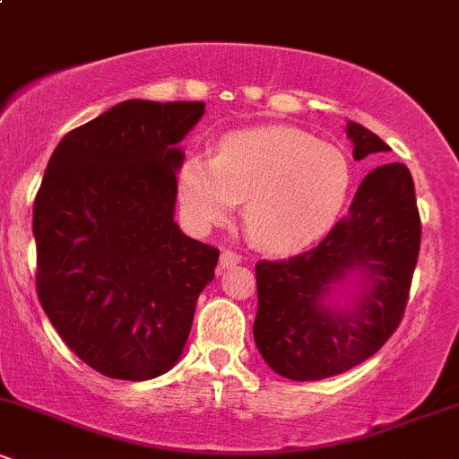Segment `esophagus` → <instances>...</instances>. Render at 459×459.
<instances>
[{
  "instance_id": "obj_1",
  "label": "esophagus",
  "mask_w": 459,
  "mask_h": 459,
  "mask_svg": "<svg viewBox=\"0 0 459 459\" xmlns=\"http://www.w3.org/2000/svg\"><path fill=\"white\" fill-rule=\"evenodd\" d=\"M239 263H241V256L233 250H224L222 255H220V270H229V267L239 265Z\"/></svg>"
}]
</instances>
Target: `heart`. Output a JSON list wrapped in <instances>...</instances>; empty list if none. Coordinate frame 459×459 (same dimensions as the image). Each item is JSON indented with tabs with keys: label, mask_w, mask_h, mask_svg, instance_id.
<instances>
[{
	"label": "heart",
	"mask_w": 459,
	"mask_h": 459,
	"mask_svg": "<svg viewBox=\"0 0 459 459\" xmlns=\"http://www.w3.org/2000/svg\"><path fill=\"white\" fill-rule=\"evenodd\" d=\"M350 187L351 166L339 146L282 125L226 134L215 157L187 155L178 170V200L194 229L222 222L244 198L247 235L270 252L319 239L339 218Z\"/></svg>",
	"instance_id": "b5f03b06"
}]
</instances>
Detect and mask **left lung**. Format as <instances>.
Listing matches in <instances>:
<instances>
[{
    "label": "left lung",
    "mask_w": 459,
    "mask_h": 459,
    "mask_svg": "<svg viewBox=\"0 0 459 459\" xmlns=\"http://www.w3.org/2000/svg\"><path fill=\"white\" fill-rule=\"evenodd\" d=\"M354 160L388 152L347 120ZM420 246L412 175L386 163L365 177L350 212L317 247L256 265L255 343L272 371L310 382L365 362L391 339L408 302Z\"/></svg>",
    "instance_id": "1"
}]
</instances>
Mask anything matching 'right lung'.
Masks as SVG:
<instances>
[{
  "label": "right lung",
  "instance_id": "right-lung-1",
  "mask_svg": "<svg viewBox=\"0 0 459 459\" xmlns=\"http://www.w3.org/2000/svg\"><path fill=\"white\" fill-rule=\"evenodd\" d=\"M204 103L129 99L73 129L34 200L36 289L62 341L116 380H152L186 350L220 252L175 222L178 144Z\"/></svg>",
  "mask_w": 459,
  "mask_h": 459
}]
</instances>
